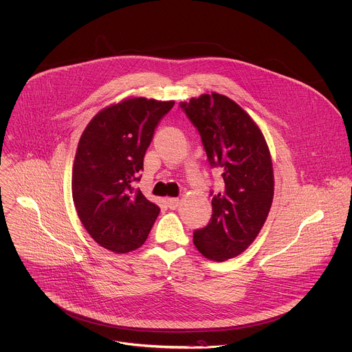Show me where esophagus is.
I'll return each mask as SVG.
<instances>
[{
  "mask_svg": "<svg viewBox=\"0 0 352 352\" xmlns=\"http://www.w3.org/2000/svg\"><path fill=\"white\" fill-rule=\"evenodd\" d=\"M178 206H179V199H175V197L167 199V207H168L170 210H175Z\"/></svg>",
  "mask_w": 352,
  "mask_h": 352,
  "instance_id": "obj_1",
  "label": "esophagus"
}]
</instances>
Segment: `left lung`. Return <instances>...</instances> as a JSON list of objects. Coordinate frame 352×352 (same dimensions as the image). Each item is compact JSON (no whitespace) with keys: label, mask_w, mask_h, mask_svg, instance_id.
<instances>
[{"label":"left lung","mask_w":352,"mask_h":352,"mask_svg":"<svg viewBox=\"0 0 352 352\" xmlns=\"http://www.w3.org/2000/svg\"><path fill=\"white\" fill-rule=\"evenodd\" d=\"M179 108L201 137L211 168L222 173V188L212 196L207 226L193 232L196 248L223 262L244 252L261 232L274 195L273 164L262 131L250 115L226 96L212 93Z\"/></svg>","instance_id":"1"}]
</instances>
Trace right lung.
Wrapping results in <instances>:
<instances>
[{
    "label": "right lung",
    "instance_id": "1",
    "mask_svg": "<svg viewBox=\"0 0 352 352\" xmlns=\"http://www.w3.org/2000/svg\"><path fill=\"white\" fill-rule=\"evenodd\" d=\"M173 107L174 101L124 100L98 112L79 140L74 204L91 239L112 252L140 248L160 212L134 185L155 130Z\"/></svg>",
    "mask_w": 352,
    "mask_h": 352
}]
</instances>
